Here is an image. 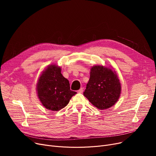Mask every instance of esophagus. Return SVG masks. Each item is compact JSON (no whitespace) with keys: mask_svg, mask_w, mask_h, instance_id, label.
I'll use <instances>...</instances> for the list:
<instances>
[{"mask_svg":"<svg viewBox=\"0 0 156 156\" xmlns=\"http://www.w3.org/2000/svg\"><path fill=\"white\" fill-rule=\"evenodd\" d=\"M83 92V88H81L80 90H78V93H80V94H82Z\"/></svg>","mask_w":156,"mask_h":156,"instance_id":"1","label":"esophagus"}]
</instances>
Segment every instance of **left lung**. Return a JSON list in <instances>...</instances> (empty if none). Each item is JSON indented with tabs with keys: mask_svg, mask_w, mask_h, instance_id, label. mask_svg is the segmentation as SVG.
I'll list each match as a JSON object with an SVG mask.
<instances>
[{
	"mask_svg": "<svg viewBox=\"0 0 156 156\" xmlns=\"http://www.w3.org/2000/svg\"><path fill=\"white\" fill-rule=\"evenodd\" d=\"M121 94V83L116 72L103 66L91 68L90 79L83 95L99 109L114 105Z\"/></svg>",
	"mask_w": 156,
	"mask_h": 156,
	"instance_id": "left-lung-1",
	"label": "left lung"
}]
</instances>
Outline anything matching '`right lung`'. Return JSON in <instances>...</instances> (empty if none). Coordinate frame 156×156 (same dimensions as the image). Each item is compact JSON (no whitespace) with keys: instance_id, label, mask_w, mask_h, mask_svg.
I'll return each instance as SVG.
<instances>
[{"instance_id":"1","label":"right lung","mask_w":156,"mask_h":156,"mask_svg":"<svg viewBox=\"0 0 156 156\" xmlns=\"http://www.w3.org/2000/svg\"><path fill=\"white\" fill-rule=\"evenodd\" d=\"M61 69L51 65L41 75L37 85L40 102L49 110L57 111L66 106L76 92L70 90L69 81L61 73Z\"/></svg>"}]
</instances>
